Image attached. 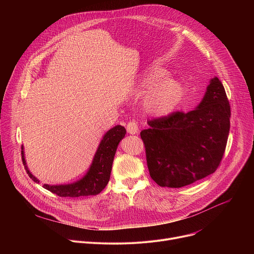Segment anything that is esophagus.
Here are the masks:
<instances>
[{
  "label": "esophagus",
  "instance_id": "obj_1",
  "mask_svg": "<svg viewBox=\"0 0 254 254\" xmlns=\"http://www.w3.org/2000/svg\"><path fill=\"white\" fill-rule=\"evenodd\" d=\"M127 130L130 134H135L138 131V125L135 121H131L127 125Z\"/></svg>",
  "mask_w": 254,
  "mask_h": 254
}]
</instances>
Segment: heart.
<instances>
[{
    "mask_svg": "<svg viewBox=\"0 0 254 254\" xmlns=\"http://www.w3.org/2000/svg\"><path fill=\"white\" fill-rule=\"evenodd\" d=\"M166 76L164 70L153 67L144 73L139 84L140 91L150 89L142 101L144 111L156 117L169 115L182 97L181 85L173 79L163 80Z\"/></svg>",
    "mask_w": 254,
    "mask_h": 254,
    "instance_id": "1",
    "label": "heart"
}]
</instances>
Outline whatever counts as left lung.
I'll list each match as a JSON object with an SVG mask.
<instances>
[{
    "label": "left lung",
    "instance_id": "left-lung-1",
    "mask_svg": "<svg viewBox=\"0 0 254 254\" xmlns=\"http://www.w3.org/2000/svg\"><path fill=\"white\" fill-rule=\"evenodd\" d=\"M230 116L224 86L215 77L194 111L148 121L140 137L151 178L161 187L181 188L213 174L225 152Z\"/></svg>",
    "mask_w": 254,
    "mask_h": 254
}]
</instances>
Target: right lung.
Listing matches in <instances>:
<instances>
[{
	"label": "right lung",
	"mask_w": 254,
	"mask_h": 254,
	"mask_svg": "<svg viewBox=\"0 0 254 254\" xmlns=\"http://www.w3.org/2000/svg\"><path fill=\"white\" fill-rule=\"evenodd\" d=\"M126 132L127 130L124 127L116 126L104 134L87 174L81 180L67 185L44 184L43 187L59 197H80L99 194L110 181L114 158L119 143L125 137ZM22 161L29 177L34 182L39 183V180L30 173L26 166L23 146Z\"/></svg>",
	"instance_id": "obj_1"
}]
</instances>
